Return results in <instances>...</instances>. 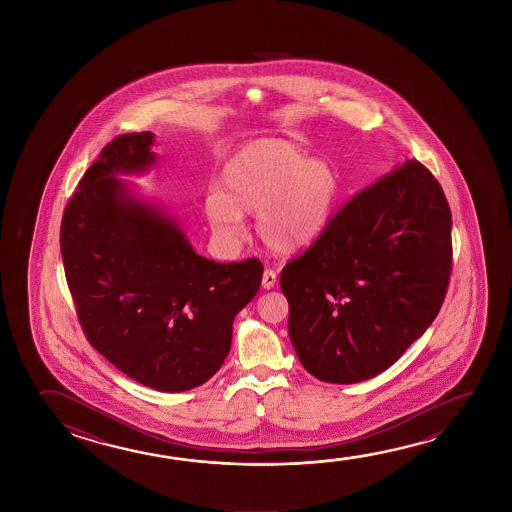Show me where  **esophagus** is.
<instances>
[{
  "label": "esophagus",
  "instance_id": "obj_1",
  "mask_svg": "<svg viewBox=\"0 0 512 512\" xmlns=\"http://www.w3.org/2000/svg\"><path fill=\"white\" fill-rule=\"evenodd\" d=\"M277 284V273L273 269H266L262 275V287L264 289H273Z\"/></svg>",
  "mask_w": 512,
  "mask_h": 512
}]
</instances>
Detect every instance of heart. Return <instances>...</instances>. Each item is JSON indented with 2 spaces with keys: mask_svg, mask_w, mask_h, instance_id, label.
Instances as JSON below:
<instances>
[{
  "mask_svg": "<svg viewBox=\"0 0 512 512\" xmlns=\"http://www.w3.org/2000/svg\"><path fill=\"white\" fill-rule=\"evenodd\" d=\"M223 191H210L205 214L223 243H235L244 212H257L255 232L271 252L291 255L309 248L325 232L339 193L334 168L307 159L293 144L260 139L228 159Z\"/></svg>",
  "mask_w": 512,
  "mask_h": 512,
  "instance_id": "1",
  "label": "heart"
}]
</instances>
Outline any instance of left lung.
I'll return each mask as SVG.
<instances>
[{
	"instance_id": "left-lung-1",
	"label": "left lung",
	"mask_w": 512,
	"mask_h": 512,
	"mask_svg": "<svg viewBox=\"0 0 512 512\" xmlns=\"http://www.w3.org/2000/svg\"><path fill=\"white\" fill-rule=\"evenodd\" d=\"M452 271V212L418 160L353 196L302 257L285 264L289 337L310 375L377 377L425 334Z\"/></svg>"
}]
</instances>
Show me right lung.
Returning a JSON list of instances; mask_svg holds the SVG:
<instances>
[{
    "label": "right lung",
    "mask_w": 512,
    "mask_h": 512,
    "mask_svg": "<svg viewBox=\"0 0 512 512\" xmlns=\"http://www.w3.org/2000/svg\"><path fill=\"white\" fill-rule=\"evenodd\" d=\"M153 143L151 132L123 134L101 150L64 210L60 252L94 350L135 382L180 393L223 366L264 268L198 255L168 210L119 178L157 164Z\"/></svg>",
    "instance_id": "right-lung-1"
}]
</instances>
